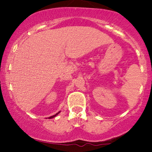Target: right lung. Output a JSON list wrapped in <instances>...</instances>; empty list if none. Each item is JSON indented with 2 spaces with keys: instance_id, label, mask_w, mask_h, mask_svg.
Wrapping results in <instances>:
<instances>
[{
  "instance_id": "obj_1",
  "label": "right lung",
  "mask_w": 152,
  "mask_h": 152,
  "mask_svg": "<svg viewBox=\"0 0 152 152\" xmlns=\"http://www.w3.org/2000/svg\"><path fill=\"white\" fill-rule=\"evenodd\" d=\"M59 113H60V111H59V112H58V113H56V114H55V115H52V116H50V117H48V119H51V118H53L56 117V115H58V114H59Z\"/></svg>"
}]
</instances>
